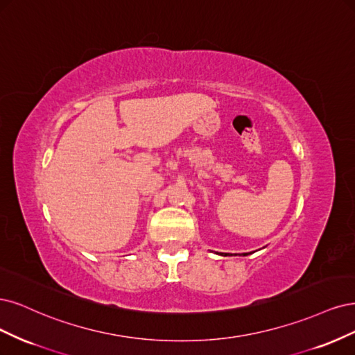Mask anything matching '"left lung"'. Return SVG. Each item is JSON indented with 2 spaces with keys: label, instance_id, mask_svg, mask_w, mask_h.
Masks as SVG:
<instances>
[{
  "label": "left lung",
  "instance_id": "1",
  "mask_svg": "<svg viewBox=\"0 0 355 355\" xmlns=\"http://www.w3.org/2000/svg\"><path fill=\"white\" fill-rule=\"evenodd\" d=\"M245 255H246V254H245Z\"/></svg>",
  "mask_w": 355,
  "mask_h": 355
}]
</instances>
